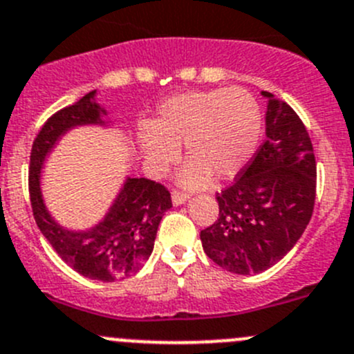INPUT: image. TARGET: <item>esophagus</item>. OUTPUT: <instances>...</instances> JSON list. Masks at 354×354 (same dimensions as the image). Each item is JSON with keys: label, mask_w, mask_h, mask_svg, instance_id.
<instances>
[{"label": "esophagus", "mask_w": 354, "mask_h": 354, "mask_svg": "<svg viewBox=\"0 0 354 354\" xmlns=\"http://www.w3.org/2000/svg\"><path fill=\"white\" fill-rule=\"evenodd\" d=\"M171 199H173V204H174V206H180V204L187 203L188 194H185V192H178V190H174L173 196H171Z\"/></svg>", "instance_id": "1"}]
</instances>
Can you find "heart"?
Masks as SVG:
<instances>
[{
    "instance_id": "obj_1",
    "label": "heart",
    "mask_w": 354,
    "mask_h": 354,
    "mask_svg": "<svg viewBox=\"0 0 354 354\" xmlns=\"http://www.w3.org/2000/svg\"><path fill=\"white\" fill-rule=\"evenodd\" d=\"M262 115L255 97L243 88L192 91L173 95L158 106L140 147L153 174H160L183 143L188 162L180 173L187 188L206 187L236 176L255 153Z\"/></svg>"
}]
</instances>
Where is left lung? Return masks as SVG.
<instances>
[{
    "label": "left lung",
    "instance_id": "8db88e82",
    "mask_svg": "<svg viewBox=\"0 0 354 354\" xmlns=\"http://www.w3.org/2000/svg\"><path fill=\"white\" fill-rule=\"evenodd\" d=\"M269 99L266 141L230 187L216 194L218 220L201 230L206 255L234 274H259L295 246L313 216L316 158L306 125Z\"/></svg>",
    "mask_w": 354,
    "mask_h": 354
}]
</instances>
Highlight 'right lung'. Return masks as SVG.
I'll return each mask as SVG.
<instances>
[{"label":"right lung","mask_w":354,"mask_h":354,"mask_svg":"<svg viewBox=\"0 0 354 354\" xmlns=\"http://www.w3.org/2000/svg\"><path fill=\"white\" fill-rule=\"evenodd\" d=\"M95 91L52 115L32 141L29 196L36 225L71 269L95 281L110 283L136 272L153 250L162 216L173 206L164 185L147 178H127L106 216L88 230L59 225L43 203L39 173L61 136L78 125H104L106 110L95 102Z\"/></svg>","instance_id":"1"}]
</instances>
